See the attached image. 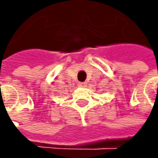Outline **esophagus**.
I'll return each mask as SVG.
<instances>
[{
	"label": "esophagus",
	"instance_id": "esophagus-1",
	"mask_svg": "<svg viewBox=\"0 0 158 158\" xmlns=\"http://www.w3.org/2000/svg\"><path fill=\"white\" fill-rule=\"evenodd\" d=\"M86 84H87L86 82H79V83H78V85H79L80 87H85Z\"/></svg>",
	"mask_w": 158,
	"mask_h": 158
}]
</instances>
